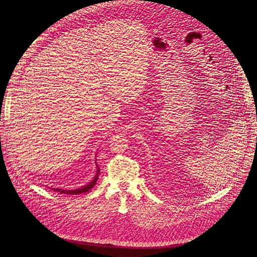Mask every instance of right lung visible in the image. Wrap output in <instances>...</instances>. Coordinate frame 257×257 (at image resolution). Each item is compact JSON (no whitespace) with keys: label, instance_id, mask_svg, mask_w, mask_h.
<instances>
[{"label":"right lung","instance_id":"1","mask_svg":"<svg viewBox=\"0 0 257 257\" xmlns=\"http://www.w3.org/2000/svg\"><path fill=\"white\" fill-rule=\"evenodd\" d=\"M97 167V171H96V175L94 176V178H93V180L89 183V184H87L86 186H83V187H81V188H78V189H75V190H66V189H58V188H54L53 190L54 191H57V192H60V193H64V194H71V195H75V194H81V193H84V192H87V191H89L91 188H93L94 187V185H95V183H96V181H97V179H98V174H99V168H98V166H96Z\"/></svg>","mask_w":257,"mask_h":257}]
</instances>
